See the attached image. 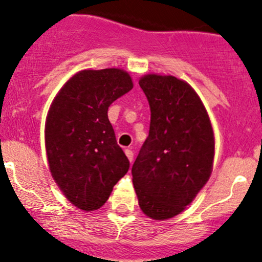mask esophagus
I'll return each instance as SVG.
<instances>
[{"label": "esophagus", "mask_w": 262, "mask_h": 262, "mask_svg": "<svg viewBox=\"0 0 262 262\" xmlns=\"http://www.w3.org/2000/svg\"><path fill=\"white\" fill-rule=\"evenodd\" d=\"M125 155H127V158L129 159V161H133V158H134V152L133 150L130 149H125Z\"/></svg>", "instance_id": "obj_1"}]
</instances>
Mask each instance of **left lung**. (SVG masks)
Segmentation results:
<instances>
[{"label": "left lung", "mask_w": 262, "mask_h": 262, "mask_svg": "<svg viewBox=\"0 0 262 262\" xmlns=\"http://www.w3.org/2000/svg\"><path fill=\"white\" fill-rule=\"evenodd\" d=\"M139 85L151 114L132 167L133 185L141 210L164 221L181 213L208 181L214 137L206 108L187 82L146 75Z\"/></svg>", "instance_id": "left-lung-1"}]
</instances>
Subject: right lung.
Here are the masks:
<instances>
[{
    "mask_svg": "<svg viewBox=\"0 0 262 262\" xmlns=\"http://www.w3.org/2000/svg\"><path fill=\"white\" fill-rule=\"evenodd\" d=\"M132 89L130 76L121 69L83 70L65 83L50 107L45 123L50 172L77 208H100L128 172L108 107Z\"/></svg>",
    "mask_w": 262,
    "mask_h": 262,
    "instance_id": "right-lung-1",
    "label": "right lung"
}]
</instances>
